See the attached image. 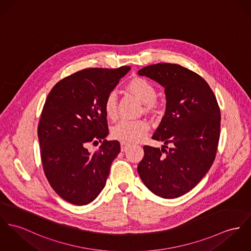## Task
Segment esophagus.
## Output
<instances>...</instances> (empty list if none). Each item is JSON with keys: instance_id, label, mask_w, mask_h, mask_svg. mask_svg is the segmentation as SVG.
Instances as JSON below:
<instances>
[{"instance_id": "esophagus-1", "label": "esophagus", "mask_w": 251, "mask_h": 251, "mask_svg": "<svg viewBox=\"0 0 251 251\" xmlns=\"http://www.w3.org/2000/svg\"><path fill=\"white\" fill-rule=\"evenodd\" d=\"M120 145H121V151L122 152H125L131 146L130 143H127V142H124V141L120 142Z\"/></svg>"}]
</instances>
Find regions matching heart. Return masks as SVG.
Instances as JSON below:
<instances>
[{"label": "heart", "instance_id": "obj_1", "mask_svg": "<svg viewBox=\"0 0 251 251\" xmlns=\"http://www.w3.org/2000/svg\"><path fill=\"white\" fill-rule=\"evenodd\" d=\"M128 90L144 103V109L151 111L155 105L156 91L154 85L145 78L135 77L128 83ZM117 99L115 92H111L104 101V112L109 119H115L117 113ZM150 129L146 120H121L112 129V135L124 142L141 141Z\"/></svg>", "mask_w": 251, "mask_h": 251}]
</instances>
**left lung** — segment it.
<instances>
[{
	"mask_svg": "<svg viewBox=\"0 0 251 251\" xmlns=\"http://www.w3.org/2000/svg\"><path fill=\"white\" fill-rule=\"evenodd\" d=\"M137 74L159 83L166 96L165 114L152 136L164 145L161 150L143 147L137 173L154 195L175 199L193 189L212 165L220 138V108L207 82L184 67L159 63Z\"/></svg>",
	"mask_w": 251,
	"mask_h": 251,
	"instance_id": "obj_1",
	"label": "left lung"
}]
</instances>
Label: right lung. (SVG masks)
I'll list each match as a JSON object with an SVG mask.
<instances>
[{"label":"right lung","mask_w":251,"mask_h":251,"mask_svg":"<svg viewBox=\"0 0 251 251\" xmlns=\"http://www.w3.org/2000/svg\"><path fill=\"white\" fill-rule=\"evenodd\" d=\"M131 67L85 69L59 81L45 102L38 137L45 175L65 201L86 205L105 187L117 140L108 141L104 101ZM103 140L95 152L90 143Z\"/></svg>","instance_id":"right-lung-1"}]
</instances>
